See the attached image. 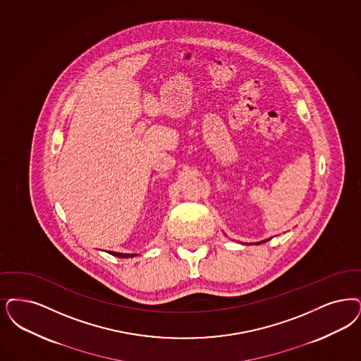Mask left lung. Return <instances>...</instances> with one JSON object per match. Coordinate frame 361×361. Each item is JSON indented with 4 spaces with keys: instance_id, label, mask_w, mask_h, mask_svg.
I'll return each instance as SVG.
<instances>
[{
    "instance_id": "1",
    "label": "left lung",
    "mask_w": 361,
    "mask_h": 361,
    "mask_svg": "<svg viewBox=\"0 0 361 361\" xmlns=\"http://www.w3.org/2000/svg\"><path fill=\"white\" fill-rule=\"evenodd\" d=\"M271 238H269V239H263V240H260V242H257V243H250V245H262V243H266V242H269ZM242 245H248V243H242Z\"/></svg>"
}]
</instances>
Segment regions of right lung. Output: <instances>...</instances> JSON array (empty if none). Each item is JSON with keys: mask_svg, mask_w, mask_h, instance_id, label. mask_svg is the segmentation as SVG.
<instances>
[{"mask_svg": "<svg viewBox=\"0 0 361 361\" xmlns=\"http://www.w3.org/2000/svg\"><path fill=\"white\" fill-rule=\"evenodd\" d=\"M107 252L114 255L116 258H133V257H137V254H122V252H114V251H107Z\"/></svg>", "mask_w": 361, "mask_h": 361, "instance_id": "add662e5", "label": "right lung"}]
</instances>
